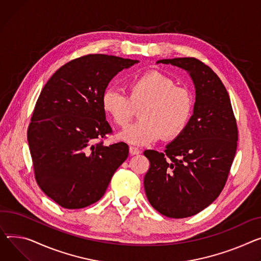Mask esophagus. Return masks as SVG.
Masks as SVG:
<instances>
[{
    "label": "esophagus",
    "instance_id": "esophagus-1",
    "mask_svg": "<svg viewBox=\"0 0 261 261\" xmlns=\"http://www.w3.org/2000/svg\"><path fill=\"white\" fill-rule=\"evenodd\" d=\"M129 152H130V155H137V154H140L142 151L138 149V148H136V147H130L129 148Z\"/></svg>",
    "mask_w": 261,
    "mask_h": 261
}]
</instances>
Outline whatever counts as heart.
Returning <instances> with one entry per match:
<instances>
[{
	"instance_id": "heart-1",
	"label": "heart",
	"mask_w": 261,
	"mask_h": 261,
	"mask_svg": "<svg viewBox=\"0 0 261 261\" xmlns=\"http://www.w3.org/2000/svg\"><path fill=\"white\" fill-rule=\"evenodd\" d=\"M128 95L107 88L101 95V107L119 127H126L140 110L141 119L119 133L121 140L137 146L179 137L187 129L194 109V98L172 77L149 71L131 80Z\"/></svg>"
}]
</instances>
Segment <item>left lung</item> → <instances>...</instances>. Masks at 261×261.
Listing matches in <instances>:
<instances>
[{"instance_id":"8db88e82","label":"left lung","mask_w":261,"mask_h":261,"mask_svg":"<svg viewBox=\"0 0 261 261\" xmlns=\"http://www.w3.org/2000/svg\"><path fill=\"white\" fill-rule=\"evenodd\" d=\"M185 69L195 86L193 115L165 152L146 150L144 186L149 202L170 218L193 216L221 193L237 149L238 130L230 96L212 69L195 58L158 61Z\"/></svg>"}]
</instances>
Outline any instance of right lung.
Instances as JSON below:
<instances>
[{
    "mask_svg": "<svg viewBox=\"0 0 261 261\" xmlns=\"http://www.w3.org/2000/svg\"><path fill=\"white\" fill-rule=\"evenodd\" d=\"M136 63L84 56L62 66L41 91L27 132L34 176L43 192L65 209L99 200L128 158L127 144L103 145L112 129L101 95L119 71Z\"/></svg>",
    "mask_w": 261,
    "mask_h": 261,
    "instance_id": "obj_1",
    "label": "right lung"
}]
</instances>
